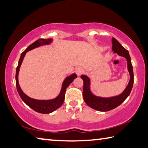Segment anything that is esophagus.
<instances>
[{"label": "esophagus", "instance_id": "esophagus-1", "mask_svg": "<svg viewBox=\"0 0 148 148\" xmlns=\"http://www.w3.org/2000/svg\"><path fill=\"white\" fill-rule=\"evenodd\" d=\"M83 72H84V69H83V68H82L81 67H77L76 69H75V73L77 75H81Z\"/></svg>", "mask_w": 148, "mask_h": 148}]
</instances>
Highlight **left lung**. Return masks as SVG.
<instances>
[{
  "label": "left lung",
  "mask_w": 148,
  "mask_h": 148,
  "mask_svg": "<svg viewBox=\"0 0 148 148\" xmlns=\"http://www.w3.org/2000/svg\"><path fill=\"white\" fill-rule=\"evenodd\" d=\"M112 51L115 53H118L119 55L125 57L127 60V68L130 74V81H129L127 86L125 90L118 96L110 97V98H103L95 96L92 94L90 90V79L86 75H82L81 78L83 80V98L85 103L92 108L98 111L107 112L120 105L126 99L133 88L134 82V75L133 66H132L130 56H129L128 51L125 49L121 44L118 42L117 40L114 38L112 39Z\"/></svg>",
  "instance_id": "obj_1"
}]
</instances>
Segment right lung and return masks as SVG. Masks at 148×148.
Listing matches in <instances>:
<instances>
[{
	"instance_id": "add662e5",
	"label": "right lung",
	"mask_w": 148,
	"mask_h": 148,
	"mask_svg": "<svg viewBox=\"0 0 148 148\" xmlns=\"http://www.w3.org/2000/svg\"><path fill=\"white\" fill-rule=\"evenodd\" d=\"M52 39H38V40L34 41L33 43L31 44L28 47L27 49H26L22 53L21 55L20 59L19 60V64L16 69V75H15V83H16V87L17 92L19 93L21 98L24 101L26 104H27L28 107H30L31 108H32L34 110L36 111L39 113L41 114H49L52 112H53L56 109H58L59 107H60L63 104L64 101L65 99V94H66V88L68 87L69 85L73 81V80L77 78V75L75 74H73L69 77H67L64 81L63 85H62V90L60 92V94L55 99H51V100H36L32 98H30L28 97L27 95H25L22 90L21 89L19 84V81H18V74H19V68L21 67V65L22 64V62L24 58L25 55L28 51H29L32 49H34L38 47H40L43 45H47V44L50 43L52 41Z\"/></svg>"
}]
</instances>
